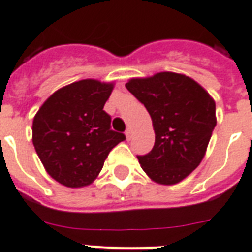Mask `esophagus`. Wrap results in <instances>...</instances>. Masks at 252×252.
Wrapping results in <instances>:
<instances>
[{"instance_id": "1", "label": "esophagus", "mask_w": 252, "mask_h": 252, "mask_svg": "<svg viewBox=\"0 0 252 252\" xmlns=\"http://www.w3.org/2000/svg\"><path fill=\"white\" fill-rule=\"evenodd\" d=\"M126 140L132 139V129H130V128H126Z\"/></svg>"}]
</instances>
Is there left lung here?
<instances>
[{
	"instance_id": "1",
	"label": "left lung",
	"mask_w": 252,
	"mask_h": 252,
	"mask_svg": "<svg viewBox=\"0 0 252 252\" xmlns=\"http://www.w3.org/2000/svg\"><path fill=\"white\" fill-rule=\"evenodd\" d=\"M126 90L144 104L155 128V145L137 156L144 172L155 182L182 181L202 161L217 124L216 103L189 76L160 72L130 79Z\"/></svg>"
}]
</instances>
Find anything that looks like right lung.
Segmentation results:
<instances>
[{
  "label": "right lung",
  "instance_id": "add662e5",
  "mask_svg": "<svg viewBox=\"0 0 252 252\" xmlns=\"http://www.w3.org/2000/svg\"><path fill=\"white\" fill-rule=\"evenodd\" d=\"M112 84L84 79L58 90L32 122V144L50 176L68 188L90 185L126 134L111 129L104 104Z\"/></svg>",
  "mask_w": 252,
  "mask_h": 252
}]
</instances>
